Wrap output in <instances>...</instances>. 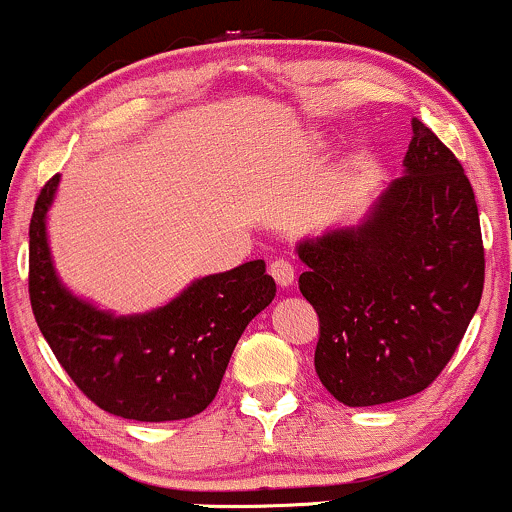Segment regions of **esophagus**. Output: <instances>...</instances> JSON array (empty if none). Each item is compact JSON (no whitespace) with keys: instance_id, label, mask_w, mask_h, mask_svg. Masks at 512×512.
<instances>
[{"instance_id":"obj_1","label":"esophagus","mask_w":512,"mask_h":512,"mask_svg":"<svg viewBox=\"0 0 512 512\" xmlns=\"http://www.w3.org/2000/svg\"><path fill=\"white\" fill-rule=\"evenodd\" d=\"M269 274H272V279L281 286V289H289V286L293 284V279H296L293 264L289 260H284V257L269 262Z\"/></svg>"}]
</instances>
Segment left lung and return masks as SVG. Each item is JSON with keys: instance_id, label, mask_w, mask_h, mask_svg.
Returning <instances> with one entry per match:
<instances>
[{"instance_id": "8db88e82", "label": "left lung", "mask_w": 512, "mask_h": 512, "mask_svg": "<svg viewBox=\"0 0 512 512\" xmlns=\"http://www.w3.org/2000/svg\"><path fill=\"white\" fill-rule=\"evenodd\" d=\"M404 175L358 226L298 243V286L320 317L315 370L346 407L426 390L460 346L484 291L479 209L462 163L411 120Z\"/></svg>"}]
</instances>
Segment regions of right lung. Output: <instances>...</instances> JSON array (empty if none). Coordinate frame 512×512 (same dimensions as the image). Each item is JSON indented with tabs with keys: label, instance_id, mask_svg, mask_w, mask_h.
<instances>
[{
	"label": "right lung",
	"instance_id": "1",
	"mask_svg": "<svg viewBox=\"0 0 512 512\" xmlns=\"http://www.w3.org/2000/svg\"><path fill=\"white\" fill-rule=\"evenodd\" d=\"M60 175L45 182L28 228V293L52 354L84 395L134 421L190 419L211 404L240 334L276 296L264 260L192 281L144 315L117 317L81 301L52 267L45 219Z\"/></svg>",
	"mask_w": 512,
	"mask_h": 512
}]
</instances>
